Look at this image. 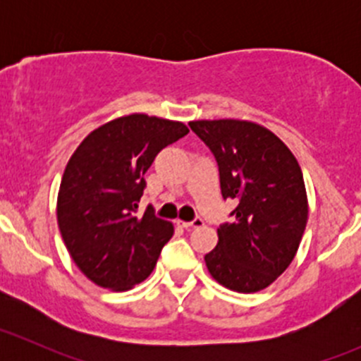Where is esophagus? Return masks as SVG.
I'll list each match as a JSON object with an SVG mask.
<instances>
[{
	"instance_id": "1",
	"label": "esophagus",
	"mask_w": 361,
	"mask_h": 361,
	"mask_svg": "<svg viewBox=\"0 0 361 361\" xmlns=\"http://www.w3.org/2000/svg\"><path fill=\"white\" fill-rule=\"evenodd\" d=\"M176 225L178 227H183V228H195V227H201V225H204V221H202V218H195V220H192V221L176 220Z\"/></svg>"
}]
</instances>
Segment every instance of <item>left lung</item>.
<instances>
[{
  "mask_svg": "<svg viewBox=\"0 0 361 361\" xmlns=\"http://www.w3.org/2000/svg\"><path fill=\"white\" fill-rule=\"evenodd\" d=\"M213 152L224 199H238L232 224L218 228L216 248L204 257L225 288L255 293L288 269L309 216L300 166L272 130L250 120H192Z\"/></svg>",
  "mask_w": 361,
  "mask_h": 361,
  "instance_id": "obj_1",
  "label": "left lung"
}]
</instances>
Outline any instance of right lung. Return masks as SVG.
<instances>
[{
    "mask_svg": "<svg viewBox=\"0 0 361 361\" xmlns=\"http://www.w3.org/2000/svg\"><path fill=\"white\" fill-rule=\"evenodd\" d=\"M187 133L183 122L130 113L87 134L69 157L57 224L76 267L101 288L126 292L140 285L173 238L171 221L150 207L143 216L136 211L148 167Z\"/></svg>",
    "mask_w": 361,
    "mask_h": 361,
    "instance_id": "add662e5",
    "label": "right lung"
}]
</instances>
